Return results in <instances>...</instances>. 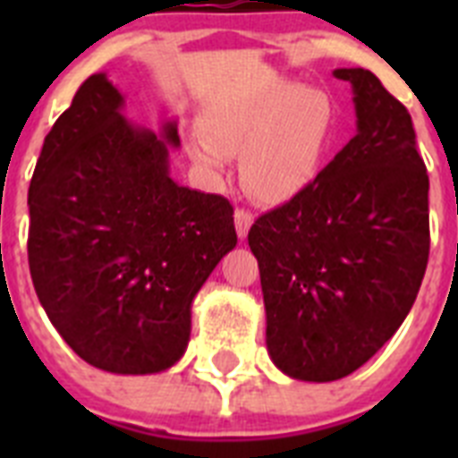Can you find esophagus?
Wrapping results in <instances>:
<instances>
[{
    "label": "esophagus",
    "instance_id": "esophagus-1",
    "mask_svg": "<svg viewBox=\"0 0 458 458\" xmlns=\"http://www.w3.org/2000/svg\"><path fill=\"white\" fill-rule=\"evenodd\" d=\"M233 222H236V233H238V236L245 238V236H248V232H250V226H252L254 216H252V213H250V210L236 208V213H233Z\"/></svg>",
    "mask_w": 458,
    "mask_h": 458
}]
</instances>
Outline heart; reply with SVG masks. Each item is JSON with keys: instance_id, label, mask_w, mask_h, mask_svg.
<instances>
[{"instance_id": "obj_1", "label": "heart", "mask_w": 458, "mask_h": 458, "mask_svg": "<svg viewBox=\"0 0 458 458\" xmlns=\"http://www.w3.org/2000/svg\"><path fill=\"white\" fill-rule=\"evenodd\" d=\"M333 132V105L318 89L266 80L236 100L210 109L194 160L220 172L242 151V183L254 197L282 204L314 181Z\"/></svg>"}]
</instances>
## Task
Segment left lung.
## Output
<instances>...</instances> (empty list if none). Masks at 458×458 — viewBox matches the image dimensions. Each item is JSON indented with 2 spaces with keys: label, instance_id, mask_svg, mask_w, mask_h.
<instances>
[{
  "label": "left lung",
  "instance_id": "obj_1",
  "mask_svg": "<svg viewBox=\"0 0 458 458\" xmlns=\"http://www.w3.org/2000/svg\"><path fill=\"white\" fill-rule=\"evenodd\" d=\"M358 132L293 199L248 233L277 369L327 383L353 374L399 330L428 261V176L408 109L365 68Z\"/></svg>",
  "mask_w": 458,
  "mask_h": 458
}]
</instances>
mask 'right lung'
Returning <instances> with one entry per match:
<instances>
[{"label":"right lung","instance_id":"obj_1","mask_svg":"<svg viewBox=\"0 0 458 458\" xmlns=\"http://www.w3.org/2000/svg\"><path fill=\"white\" fill-rule=\"evenodd\" d=\"M123 105L96 72L52 125L30 185L27 252L40 305L84 362L157 374L188 349L194 295L238 238L225 197L169 176L176 121L156 135Z\"/></svg>","mask_w":458,"mask_h":458}]
</instances>
